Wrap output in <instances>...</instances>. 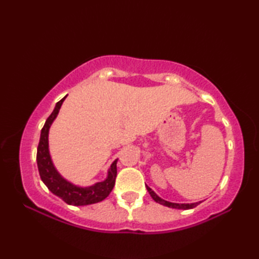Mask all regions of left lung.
Wrapping results in <instances>:
<instances>
[{"label":"left lung","mask_w":259,"mask_h":259,"mask_svg":"<svg viewBox=\"0 0 259 259\" xmlns=\"http://www.w3.org/2000/svg\"><path fill=\"white\" fill-rule=\"evenodd\" d=\"M147 190L149 191L150 196L152 197V199L155 200L156 202H159L160 205H163V206H167V207H171V208H177V209H191V208H195L196 206L199 205V203L201 202H195V203H175V202H169V201H166L161 199L160 197H158L155 192H153L149 187L147 186Z\"/></svg>","instance_id":"1"}]
</instances>
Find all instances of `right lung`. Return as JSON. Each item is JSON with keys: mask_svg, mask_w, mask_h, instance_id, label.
<instances>
[{"mask_svg": "<svg viewBox=\"0 0 259 259\" xmlns=\"http://www.w3.org/2000/svg\"><path fill=\"white\" fill-rule=\"evenodd\" d=\"M64 99L65 97L57 103L53 112L49 115V118L47 119L46 123L41 130L40 142H38L36 152L38 174H40V177L43 183H45V185L48 187V189L50 190L52 194L61 198V199L64 202H67L68 205H91V203H96L106 199L113 189L115 177H117V160H114L111 164V167H110L108 178L106 180L102 181V183L93 185L91 187H85V188H81V187H76L72 184H70L69 181L63 179L61 176L58 174L51 161L50 153H49L48 136L49 129H50L51 123L58 115L59 110L61 108Z\"/></svg>", "mask_w": 259, "mask_h": 259, "instance_id": "add662e5", "label": "right lung"}]
</instances>
